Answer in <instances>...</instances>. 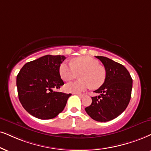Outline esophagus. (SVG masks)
Instances as JSON below:
<instances>
[{
	"label": "esophagus",
	"instance_id": "1",
	"mask_svg": "<svg viewBox=\"0 0 151 151\" xmlns=\"http://www.w3.org/2000/svg\"><path fill=\"white\" fill-rule=\"evenodd\" d=\"M76 94H77L79 97H80L81 98H82L83 96H84V95H83V94H79V93H76Z\"/></svg>",
	"mask_w": 151,
	"mask_h": 151
}]
</instances>
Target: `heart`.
<instances>
[{"label":"heart","instance_id":"b5f03b06","mask_svg":"<svg viewBox=\"0 0 151 151\" xmlns=\"http://www.w3.org/2000/svg\"><path fill=\"white\" fill-rule=\"evenodd\" d=\"M98 60L91 57L82 56L75 58L71 63L63 62L59 67V74L64 81H68L78 77L80 80L67 83L65 89L67 92L78 93L89 88L97 89L104 84L106 71L99 66Z\"/></svg>","mask_w":151,"mask_h":151}]
</instances>
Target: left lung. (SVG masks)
Returning <instances> with one entry per match:
<instances>
[{
  "label": "left lung",
  "instance_id": "obj_1",
  "mask_svg": "<svg viewBox=\"0 0 151 151\" xmlns=\"http://www.w3.org/2000/svg\"><path fill=\"white\" fill-rule=\"evenodd\" d=\"M104 65L106 79L104 84L94 92L100 95L92 97V103L85 108L95 121L107 122L123 113L131 98L132 79L123 65L104 56H96Z\"/></svg>",
  "mask_w": 151,
  "mask_h": 151
}]
</instances>
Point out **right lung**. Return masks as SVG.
Instances as JSON below:
<instances>
[{
  "label": "right lung",
  "mask_w": 151,
  "mask_h": 151,
  "mask_svg": "<svg viewBox=\"0 0 151 151\" xmlns=\"http://www.w3.org/2000/svg\"><path fill=\"white\" fill-rule=\"evenodd\" d=\"M64 56L46 55L28 62L17 76L21 104L30 115L39 119H51L63 111L72 94L53 91L64 84L59 67Z\"/></svg>",
  "instance_id": "obj_1"
}]
</instances>
